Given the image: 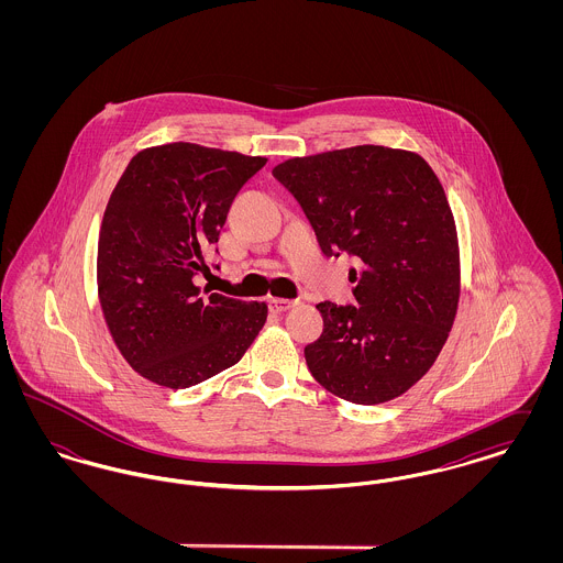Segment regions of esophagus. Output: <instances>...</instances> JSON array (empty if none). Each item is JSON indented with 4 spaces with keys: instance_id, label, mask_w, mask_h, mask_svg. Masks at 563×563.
I'll return each instance as SVG.
<instances>
[{
    "instance_id": "obj_1",
    "label": "esophagus",
    "mask_w": 563,
    "mask_h": 563,
    "mask_svg": "<svg viewBox=\"0 0 563 563\" xmlns=\"http://www.w3.org/2000/svg\"><path fill=\"white\" fill-rule=\"evenodd\" d=\"M269 310L280 314V312H287L289 308H294V299H283V297H269L268 301Z\"/></svg>"
}]
</instances>
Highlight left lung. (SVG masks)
I'll return each instance as SVG.
<instances>
[{"label":"left lung","mask_w":563,"mask_h":563,"mask_svg":"<svg viewBox=\"0 0 563 563\" xmlns=\"http://www.w3.org/2000/svg\"><path fill=\"white\" fill-rule=\"evenodd\" d=\"M327 257L349 253L356 306L321 301L303 349L314 379L356 405L401 397L429 372L454 324L460 257L452 209L413 152L356 145L274 166Z\"/></svg>","instance_id":"obj_1"}]
</instances>
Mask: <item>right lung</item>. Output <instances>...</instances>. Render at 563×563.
Instances as JSON below:
<instances>
[{"instance_id":"add662e5","label":"right lung","mask_w":563,"mask_h":563,"mask_svg":"<svg viewBox=\"0 0 563 563\" xmlns=\"http://www.w3.org/2000/svg\"><path fill=\"white\" fill-rule=\"evenodd\" d=\"M266 162L168 143L139 152L111 191L99 236V299L115 346L150 382L200 384L236 365L264 327V301L209 294L194 278L209 269L205 255L236 194Z\"/></svg>"}]
</instances>
